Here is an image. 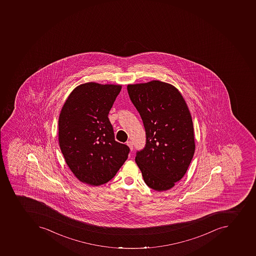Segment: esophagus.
Instances as JSON below:
<instances>
[{
	"instance_id": "34e87169",
	"label": "esophagus",
	"mask_w": 256,
	"mask_h": 256,
	"mask_svg": "<svg viewBox=\"0 0 256 256\" xmlns=\"http://www.w3.org/2000/svg\"><path fill=\"white\" fill-rule=\"evenodd\" d=\"M126 145L129 146L130 150L131 151L133 150L134 149V146H133V142L131 141H128L126 142Z\"/></svg>"
}]
</instances>
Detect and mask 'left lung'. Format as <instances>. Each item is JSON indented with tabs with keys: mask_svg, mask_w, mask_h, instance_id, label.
Returning <instances> with one entry per match:
<instances>
[{
	"mask_svg": "<svg viewBox=\"0 0 256 256\" xmlns=\"http://www.w3.org/2000/svg\"><path fill=\"white\" fill-rule=\"evenodd\" d=\"M130 100L141 115L146 144L135 162L149 188L165 192L185 176L196 150L188 104L173 84L153 80L130 84Z\"/></svg>",
	"mask_w": 256,
	"mask_h": 256,
	"instance_id": "obj_1",
	"label": "left lung"
}]
</instances>
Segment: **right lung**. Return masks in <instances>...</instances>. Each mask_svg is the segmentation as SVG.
I'll return each mask as SVG.
<instances>
[{
  "label": "right lung",
  "instance_id": "add662e5",
  "mask_svg": "<svg viewBox=\"0 0 256 256\" xmlns=\"http://www.w3.org/2000/svg\"><path fill=\"white\" fill-rule=\"evenodd\" d=\"M122 84L87 82L72 90L58 119V142L75 177L97 186L112 180L130 148L115 141L110 110Z\"/></svg>",
  "mask_w": 256,
  "mask_h": 256
}]
</instances>
